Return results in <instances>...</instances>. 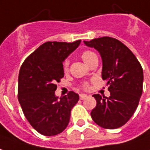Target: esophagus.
Instances as JSON below:
<instances>
[{"mask_svg":"<svg viewBox=\"0 0 150 150\" xmlns=\"http://www.w3.org/2000/svg\"><path fill=\"white\" fill-rule=\"evenodd\" d=\"M87 97H88V95H87V94H85V93H81V94H79V98H80L81 100L85 99Z\"/></svg>","mask_w":150,"mask_h":150,"instance_id":"obj_1","label":"esophagus"}]
</instances>
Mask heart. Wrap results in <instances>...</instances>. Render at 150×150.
Listing matches in <instances>:
<instances>
[{
    "instance_id": "1",
    "label": "heart",
    "mask_w": 150,
    "mask_h": 150,
    "mask_svg": "<svg viewBox=\"0 0 150 150\" xmlns=\"http://www.w3.org/2000/svg\"><path fill=\"white\" fill-rule=\"evenodd\" d=\"M94 55H95V54L93 53V52H90V51H84V52H83L82 54H81V58H82V60L84 62V63H86V62H88V60L92 57L93 56H94ZM68 67H69V63H68V62L67 61V62H65V63H64V70H65V71H67V70H68ZM83 86V88H88V83H84Z\"/></svg>"
}]
</instances>
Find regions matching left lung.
I'll return each mask as SVG.
<instances>
[{
  "label": "left lung",
  "mask_w": 150,
  "mask_h": 150,
  "mask_svg": "<svg viewBox=\"0 0 150 150\" xmlns=\"http://www.w3.org/2000/svg\"><path fill=\"white\" fill-rule=\"evenodd\" d=\"M83 42L99 52L102 78L109 85V98L93 95L97 105L91 112L92 119L105 129L119 128L138 107L143 91V69L131 50L116 38L103 37Z\"/></svg>",
  "instance_id": "8db88e82"
}]
</instances>
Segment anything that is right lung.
<instances>
[{"instance_id": "right-lung-1", "label": "right lung", "mask_w": 150, "mask_h": 150, "mask_svg": "<svg viewBox=\"0 0 150 150\" xmlns=\"http://www.w3.org/2000/svg\"><path fill=\"white\" fill-rule=\"evenodd\" d=\"M74 42H47L25 59L18 79V99L25 117L40 134L62 133L70 122L79 95L71 91L58 98L56 82L64 77L63 62L79 45Z\"/></svg>"}]
</instances>
